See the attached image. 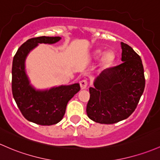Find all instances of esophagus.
Here are the masks:
<instances>
[{
  "mask_svg": "<svg viewBox=\"0 0 160 160\" xmlns=\"http://www.w3.org/2000/svg\"><path fill=\"white\" fill-rule=\"evenodd\" d=\"M80 85L81 89H85L87 88V85H88V82L87 80H82L80 81Z\"/></svg>",
  "mask_w": 160,
  "mask_h": 160,
  "instance_id": "1",
  "label": "esophagus"
}]
</instances>
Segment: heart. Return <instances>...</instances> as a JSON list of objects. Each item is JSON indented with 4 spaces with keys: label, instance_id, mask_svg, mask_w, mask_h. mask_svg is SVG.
<instances>
[{
    "label": "heart",
    "instance_id": "b5f03b06",
    "mask_svg": "<svg viewBox=\"0 0 160 160\" xmlns=\"http://www.w3.org/2000/svg\"><path fill=\"white\" fill-rule=\"evenodd\" d=\"M97 54H101L100 51H97ZM116 56H115V52L112 51H108L103 54L102 57L100 61V64L102 68H110L115 62Z\"/></svg>",
    "mask_w": 160,
    "mask_h": 160
}]
</instances>
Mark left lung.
Segmentation results:
<instances>
[{
    "instance_id": "1",
    "label": "left lung",
    "mask_w": 160,
    "mask_h": 160,
    "mask_svg": "<svg viewBox=\"0 0 160 160\" xmlns=\"http://www.w3.org/2000/svg\"><path fill=\"white\" fill-rule=\"evenodd\" d=\"M122 63L107 68L89 88L87 114L100 124H114L128 118L137 108L145 87L141 58L127 44L121 42Z\"/></svg>"
}]
</instances>
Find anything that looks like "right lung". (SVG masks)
<instances>
[{
    "instance_id": "obj_1",
    "label": "right lung",
    "mask_w": 160,
    "mask_h": 160,
    "mask_svg": "<svg viewBox=\"0 0 160 160\" xmlns=\"http://www.w3.org/2000/svg\"><path fill=\"white\" fill-rule=\"evenodd\" d=\"M59 36H40L28 39L18 48L12 66V92L21 113L29 122L40 125L58 123L65 114L69 100L79 92L80 84L60 86L46 90H36L29 84L25 71L26 56L38 44H54Z\"/></svg>"
}]
</instances>
